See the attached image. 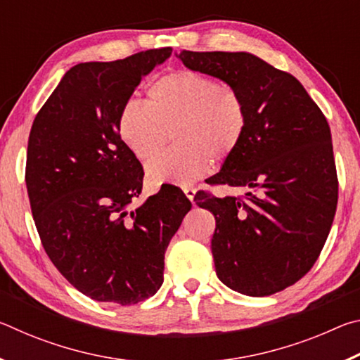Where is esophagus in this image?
I'll list each match as a JSON object with an SVG mask.
<instances>
[{"instance_id": "obj_1", "label": "esophagus", "mask_w": 360, "mask_h": 360, "mask_svg": "<svg viewBox=\"0 0 360 360\" xmlns=\"http://www.w3.org/2000/svg\"><path fill=\"white\" fill-rule=\"evenodd\" d=\"M182 191H184L186 197L191 200V202H193V197H195V188L191 187V186H182Z\"/></svg>"}]
</instances>
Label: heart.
<instances>
[{"label":"heart","instance_id":"b5f03b06","mask_svg":"<svg viewBox=\"0 0 360 360\" xmlns=\"http://www.w3.org/2000/svg\"><path fill=\"white\" fill-rule=\"evenodd\" d=\"M246 129L248 108L238 90L195 70L155 79L146 92V105L129 101L117 115L120 141L139 162L160 153L174 131L179 144L146 168L155 186L187 184L205 174L211 160H229Z\"/></svg>","mask_w":360,"mask_h":360}]
</instances>
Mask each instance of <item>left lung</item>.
Returning <instances> with one entry per match:
<instances>
[{"mask_svg":"<svg viewBox=\"0 0 360 360\" xmlns=\"http://www.w3.org/2000/svg\"><path fill=\"white\" fill-rule=\"evenodd\" d=\"M176 57L238 90L248 108L245 138L210 181L246 187V195H195L216 217L217 278L249 297L276 294L311 270L332 227L338 179L330 127L294 76L252 53Z\"/></svg>","mask_w":360,"mask_h":360,"instance_id":"obj_1","label":"left lung"}]
</instances>
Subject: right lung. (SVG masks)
Returning a JSON list of instances; mask_svg holds the SVG:
<instances>
[{
  "label": "right lung",
  "instance_id": "obj_1",
  "mask_svg": "<svg viewBox=\"0 0 360 360\" xmlns=\"http://www.w3.org/2000/svg\"><path fill=\"white\" fill-rule=\"evenodd\" d=\"M172 51L72 66L30 131L25 182L41 243L57 270L94 300L125 307L154 295L169 240L192 208L172 184L131 208L144 172L117 133L120 108Z\"/></svg>",
  "mask_w": 360,
  "mask_h": 360
}]
</instances>
